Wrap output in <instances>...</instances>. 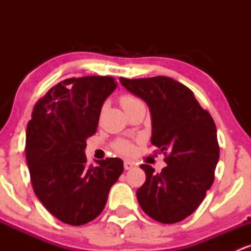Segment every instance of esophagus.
Instances as JSON below:
<instances>
[{
    "mask_svg": "<svg viewBox=\"0 0 251 251\" xmlns=\"http://www.w3.org/2000/svg\"><path fill=\"white\" fill-rule=\"evenodd\" d=\"M133 166H134V164L132 162H129V160H125V162H124V168H125V170H131Z\"/></svg>",
    "mask_w": 251,
    "mask_h": 251,
    "instance_id": "1",
    "label": "esophagus"
}]
</instances>
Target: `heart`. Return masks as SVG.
I'll return each mask as SVG.
<instances>
[{"label": "heart", "mask_w": 251, "mask_h": 251, "mask_svg": "<svg viewBox=\"0 0 251 251\" xmlns=\"http://www.w3.org/2000/svg\"><path fill=\"white\" fill-rule=\"evenodd\" d=\"M137 102H139V100L132 96H123L120 98V105H122L124 111H125L126 108H128L129 106L134 105V103ZM113 149L116 150L118 153L124 155H128L133 152V145H132L128 140L125 139H118L117 142L113 144Z\"/></svg>", "instance_id": "heart-1"}]
</instances>
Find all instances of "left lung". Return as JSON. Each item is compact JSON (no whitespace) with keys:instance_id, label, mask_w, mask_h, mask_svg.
I'll return each instance as SVG.
<instances>
[{"instance_id":"obj_1","label":"left lung","mask_w":251,"mask_h":251,"mask_svg":"<svg viewBox=\"0 0 251 251\" xmlns=\"http://www.w3.org/2000/svg\"><path fill=\"white\" fill-rule=\"evenodd\" d=\"M122 85L142 98L151 111V143L165 155L160 174L148 164L137 198L154 221L172 224L190 216L205 198L220 158L212 117L201 108L194 92L168 76L120 77Z\"/></svg>"}]
</instances>
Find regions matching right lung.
Segmentation results:
<instances>
[{
  "instance_id": "1",
  "label": "right lung",
  "mask_w": 251,
  "mask_h": 251,
  "mask_svg": "<svg viewBox=\"0 0 251 251\" xmlns=\"http://www.w3.org/2000/svg\"><path fill=\"white\" fill-rule=\"evenodd\" d=\"M112 76L71 77L35 103L25 132V158L34 192L54 217L82 226L101 214L109 189L124 171L120 158L86 166V139L97 132Z\"/></svg>"
}]
</instances>
